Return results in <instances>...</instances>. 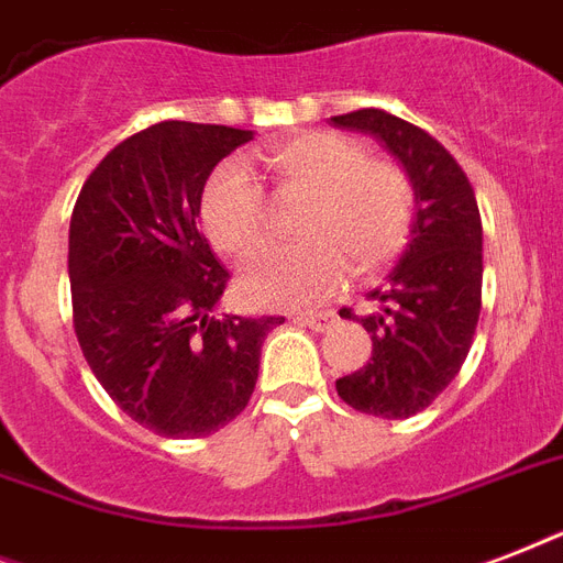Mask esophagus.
Here are the masks:
<instances>
[{"label":"esophagus","mask_w":563,"mask_h":563,"mask_svg":"<svg viewBox=\"0 0 563 563\" xmlns=\"http://www.w3.org/2000/svg\"><path fill=\"white\" fill-rule=\"evenodd\" d=\"M295 321L303 327H312L316 333H324L327 327L335 321V316L333 312H300V316H295Z\"/></svg>","instance_id":"esophagus-1"}]
</instances>
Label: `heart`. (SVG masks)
I'll return each mask as SVG.
<instances>
[{
    "label": "heart",
    "mask_w": 563,
    "mask_h": 563,
    "mask_svg": "<svg viewBox=\"0 0 563 563\" xmlns=\"http://www.w3.org/2000/svg\"><path fill=\"white\" fill-rule=\"evenodd\" d=\"M263 166L283 195H307L298 216L303 242L263 256L242 277L256 307H309L339 289L344 268L356 277L397 260L411 239L415 187L400 163L333 131H307L263 152ZM201 224L216 251L245 263L268 239L265 198L239 163L212 172L201 192Z\"/></svg>",
    "instance_id": "b5f03b06"
}]
</instances>
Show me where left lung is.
Listing matches in <instances>:
<instances>
[{"label":"left lung","mask_w":563,"mask_h":563,"mask_svg":"<svg viewBox=\"0 0 563 563\" xmlns=\"http://www.w3.org/2000/svg\"><path fill=\"white\" fill-rule=\"evenodd\" d=\"M339 128L374 134L402 163L415 187L418 219L388 283L368 291L374 312L371 360L335 379V391L362 415L402 420L418 415L453 383L471 353L482 309V219L471 180L423 128L385 110L333 117Z\"/></svg>","instance_id":"8db88e82"}]
</instances>
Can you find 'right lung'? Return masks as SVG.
<instances>
[{"instance_id":"1","label":"right lung","mask_w":563,"mask_h":563,"mask_svg":"<svg viewBox=\"0 0 563 563\" xmlns=\"http://www.w3.org/2000/svg\"><path fill=\"white\" fill-rule=\"evenodd\" d=\"M251 131L157 122L104 154L69 221L73 327L110 400L166 438H203L245 409L283 316L212 309L230 274L198 228L203 184Z\"/></svg>"}]
</instances>
